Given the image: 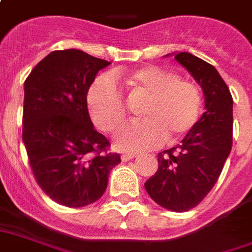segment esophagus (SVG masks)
<instances>
[{"instance_id":"obj_1","label":"esophagus","mask_w":252,"mask_h":252,"mask_svg":"<svg viewBox=\"0 0 252 252\" xmlns=\"http://www.w3.org/2000/svg\"><path fill=\"white\" fill-rule=\"evenodd\" d=\"M135 157H137V155H134V154H124L122 157H121V158H122V160H124V162H127V160H130V159H134Z\"/></svg>"}]
</instances>
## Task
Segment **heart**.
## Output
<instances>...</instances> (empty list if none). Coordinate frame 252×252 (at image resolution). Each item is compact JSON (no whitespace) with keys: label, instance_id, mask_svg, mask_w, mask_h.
I'll return each mask as SVG.
<instances>
[{"label":"heart","instance_id":"heart-1","mask_svg":"<svg viewBox=\"0 0 252 252\" xmlns=\"http://www.w3.org/2000/svg\"><path fill=\"white\" fill-rule=\"evenodd\" d=\"M114 82L124 88L130 101L145 98L139 106L142 119L115 133L114 146L118 150L138 153L157 147L164 139L173 145L199 119L202 94L195 83L159 66H145L128 73H114L113 79L99 77L89 88V114L105 133L118 127L127 114L124 94Z\"/></svg>","mask_w":252,"mask_h":252}]
</instances>
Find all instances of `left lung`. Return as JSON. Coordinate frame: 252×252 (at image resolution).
<instances>
[{
    "label": "left lung",
    "instance_id": "obj_1",
    "mask_svg": "<svg viewBox=\"0 0 252 252\" xmlns=\"http://www.w3.org/2000/svg\"><path fill=\"white\" fill-rule=\"evenodd\" d=\"M200 85L205 113L181 145L158 154V170L145 183L164 209H194L215 186L232 147V97L217 69L190 53L174 57Z\"/></svg>",
    "mask_w": 252,
    "mask_h": 252
}]
</instances>
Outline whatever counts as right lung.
<instances>
[{"mask_svg": "<svg viewBox=\"0 0 252 252\" xmlns=\"http://www.w3.org/2000/svg\"><path fill=\"white\" fill-rule=\"evenodd\" d=\"M109 65L82 50H56L24 83L22 141L30 167L43 192L66 207L99 199L121 162L93 126L86 103L95 75Z\"/></svg>", "mask_w": 252, "mask_h": 252, "instance_id": "1", "label": "right lung"}]
</instances>
